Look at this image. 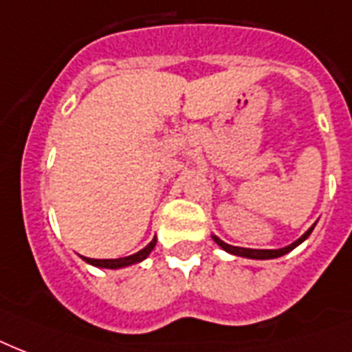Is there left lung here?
<instances>
[{"mask_svg": "<svg viewBox=\"0 0 352 352\" xmlns=\"http://www.w3.org/2000/svg\"><path fill=\"white\" fill-rule=\"evenodd\" d=\"M316 226V224H314ZM314 226L309 228V230L305 231L303 235L299 236L298 241L292 242V244H288L285 248H279V250H252V248H239V246H231V244H226L224 241H220L217 235H211L213 236V241L219 244L224 252L231 253V255H236V257H246V258H255V261H266V258H277V257H283V255H287L288 252H292L294 248H298L301 242H305L307 239L310 236L312 230H314Z\"/></svg>", "mask_w": 352, "mask_h": 352, "instance_id": "1", "label": "left lung"}]
</instances>
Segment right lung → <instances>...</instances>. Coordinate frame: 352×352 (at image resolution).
<instances>
[{
	"instance_id": "obj_1",
	"label": "right lung",
	"mask_w": 352,
	"mask_h": 352,
	"mask_svg": "<svg viewBox=\"0 0 352 352\" xmlns=\"http://www.w3.org/2000/svg\"><path fill=\"white\" fill-rule=\"evenodd\" d=\"M156 236L152 239V242H148L143 250H139L138 253H133V255H128V257H121V258H88L82 257L84 261L91 266H97V268H108V270H119V268H126V266H132V264H138L141 261H145L151 252L156 246Z\"/></svg>"
}]
</instances>
